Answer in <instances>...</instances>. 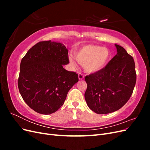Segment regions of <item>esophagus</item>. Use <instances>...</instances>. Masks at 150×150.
Here are the masks:
<instances>
[{"instance_id":"34e87169","label":"esophagus","mask_w":150,"mask_h":150,"mask_svg":"<svg viewBox=\"0 0 150 150\" xmlns=\"http://www.w3.org/2000/svg\"><path fill=\"white\" fill-rule=\"evenodd\" d=\"M78 78H79V80H82V79H84V76L81 73H79L78 74Z\"/></svg>"}]
</instances>
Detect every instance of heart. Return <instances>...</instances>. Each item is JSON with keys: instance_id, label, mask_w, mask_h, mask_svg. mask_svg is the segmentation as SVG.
Masks as SVG:
<instances>
[{"instance_id": "b5f03b06", "label": "heart", "mask_w": 150, "mask_h": 150, "mask_svg": "<svg viewBox=\"0 0 150 150\" xmlns=\"http://www.w3.org/2000/svg\"><path fill=\"white\" fill-rule=\"evenodd\" d=\"M74 57L81 64L84 71L89 74H95L102 71L110 62L111 51L108 48L98 45L87 44L81 47L74 52ZM69 62L72 66L76 63L72 58Z\"/></svg>"}]
</instances>
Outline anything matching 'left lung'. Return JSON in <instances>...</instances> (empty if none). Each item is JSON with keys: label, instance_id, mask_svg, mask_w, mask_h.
Masks as SVG:
<instances>
[{"label": "left lung", "instance_id": "left-lung-1", "mask_svg": "<svg viewBox=\"0 0 150 150\" xmlns=\"http://www.w3.org/2000/svg\"><path fill=\"white\" fill-rule=\"evenodd\" d=\"M117 54L99 72L86 76L84 97L90 110L108 114L120 110L130 98L137 81L132 56L115 44Z\"/></svg>", "mask_w": 150, "mask_h": 150}]
</instances>
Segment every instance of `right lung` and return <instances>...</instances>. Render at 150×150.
Wrapping results in <instances>:
<instances>
[{"label":"right lung","mask_w":150,"mask_h":150,"mask_svg":"<svg viewBox=\"0 0 150 150\" xmlns=\"http://www.w3.org/2000/svg\"><path fill=\"white\" fill-rule=\"evenodd\" d=\"M68 51L61 42L42 41L22 59L18 88L25 103L40 114L55 112L64 104L68 91L78 82V75L66 70Z\"/></svg>","instance_id":"right-lung-1"}]
</instances>
